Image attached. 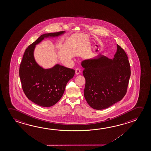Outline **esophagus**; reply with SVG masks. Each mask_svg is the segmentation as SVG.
Returning a JSON list of instances; mask_svg holds the SVG:
<instances>
[{"label": "esophagus", "mask_w": 151, "mask_h": 151, "mask_svg": "<svg viewBox=\"0 0 151 151\" xmlns=\"http://www.w3.org/2000/svg\"><path fill=\"white\" fill-rule=\"evenodd\" d=\"M81 73V69H79V68H77L75 70V74L76 75H79Z\"/></svg>", "instance_id": "34e87169"}]
</instances>
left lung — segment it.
<instances>
[{
	"mask_svg": "<svg viewBox=\"0 0 151 151\" xmlns=\"http://www.w3.org/2000/svg\"><path fill=\"white\" fill-rule=\"evenodd\" d=\"M81 65L86 81L84 97L91 108L107 109L125 95L131 68L127 55L119 45L113 59L103 55L84 60Z\"/></svg>",
	"mask_w": 151,
	"mask_h": 151,
	"instance_id": "8db88e82",
	"label": "left lung"
}]
</instances>
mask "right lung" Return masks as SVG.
<instances>
[{
  "label": "right lung",
  "mask_w": 151,
  "mask_h": 151,
  "mask_svg": "<svg viewBox=\"0 0 151 151\" xmlns=\"http://www.w3.org/2000/svg\"><path fill=\"white\" fill-rule=\"evenodd\" d=\"M65 31L42 35L25 50L19 74L22 89L28 99L42 107L56 104L64 93L66 84L75 74V70L56 64L45 69L38 64L34 57L36 45L45 38L58 37Z\"/></svg>",
  "instance_id": "right-lung-1"
}]
</instances>
